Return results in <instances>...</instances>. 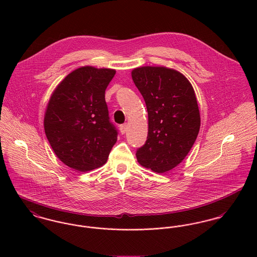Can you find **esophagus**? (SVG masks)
<instances>
[{"instance_id":"34e87169","label":"esophagus","mask_w":257,"mask_h":257,"mask_svg":"<svg viewBox=\"0 0 257 257\" xmlns=\"http://www.w3.org/2000/svg\"><path fill=\"white\" fill-rule=\"evenodd\" d=\"M127 127H128V124H127V123H123V124H121V125L119 126V131H120L121 135H124V134L126 133Z\"/></svg>"}]
</instances>
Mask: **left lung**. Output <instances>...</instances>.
I'll list each match as a JSON object with an SVG mask.
<instances>
[{"label":"left lung","mask_w":257,"mask_h":257,"mask_svg":"<svg viewBox=\"0 0 257 257\" xmlns=\"http://www.w3.org/2000/svg\"><path fill=\"white\" fill-rule=\"evenodd\" d=\"M132 77L148 112L147 141L138 161L153 172H167L183 161L199 134L195 91L183 74L165 66L137 67Z\"/></svg>","instance_id":"obj_1"}]
</instances>
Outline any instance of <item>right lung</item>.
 <instances>
[{"label": "right lung", "mask_w": 257, "mask_h": 257, "mask_svg": "<svg viewBox=\"0 0 257 257\" xmlns=\"http://www.w3.org/2000/svg\"><path fill=\"white\" fill-rule=\"evenodd\" d=\"M114 69L82 66L54 89L46 106L43 125L57 158L80 172L103 166L116 143L109 120L105 91Z\"/></svg>", "instance_id": "add662e5"}]
</instances>
